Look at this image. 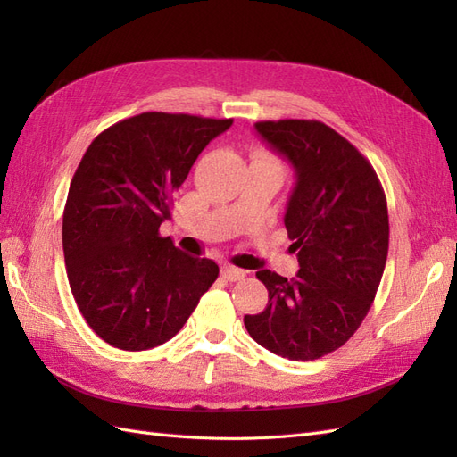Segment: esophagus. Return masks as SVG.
<instances>
[{"instance_id":"34e87169","label":"esophagus","mask_w":457,"mask_h":457,"mask_svg":"<svg viewBox=\"0 0 457 457\" xmlns=\"http://www.w3.org/2000/svg\"><path fill=\"white\" fill-rule=\"evenodd\" d=\"M220 274H223V278H227L228 282H238L242 278H245V270L237 269L232 265H223L220 267Z\"/></svg>"}]
</instances>
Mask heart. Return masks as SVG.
<instances>
[{
  "label": "heart",
  "mask_w": 457,
  "mask_h": 457,
  "mask_svg": "<svg viewBox=\"0 0 457 457\" xmlns=\"http://www.w3.org/2000/svg\"><path fill=\"white\" fill-rule=\"evenodd\" d=\"M253 160H261V162H267V163H272V165H276V168H280V163H278V160H276L272 154H269L267 150H257L255 154H253Z\"/></svg>",
  "instance_id": "b5f03b06"
}]
</instances>
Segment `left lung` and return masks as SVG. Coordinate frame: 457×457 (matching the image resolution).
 Listing matches in <instances>:
<instances>
[{
	"instance_id": "left-lung-1",
	"label": "left lung",
	"mask_w": 457,
	"mask_h": 457,
	"mask_svg": "<svg viewBox=\"0 0 457 457\" xmlns=\"http://www.w3.org/2000/svg\"><path fill=\"white\" fill-rule=\"evenodd\" d=\"M255 129L295 170L284 225L299 270L292 280L259 270L269 303L244 324L270 353L314 361L343 347L376 299L389 252L385 192L358 148L322 121L269 120Z\"/></svg>"
}]
</instances>
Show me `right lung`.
Wrapping results in <instances>:
<instances>
[{
  "mask_svg": "<svg viewBox=\"0 0 457 457\" xmlns=\"http://www.w3.org/2000/svg\"><path fill=\"white\" fill-rule=\"evenodd\" d=\"M232 118L143 112L99 133L62 213L68 282L89 328L121 351H146L185 326L217 280L212 259L160 237L175 190Z\"/></svg>",
  "mask_w": 457,
  "mask_h": 457,
  "instance_id": "add662e5",
  "label": "right lung"
}]
</instances>
